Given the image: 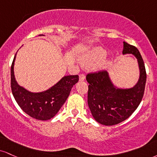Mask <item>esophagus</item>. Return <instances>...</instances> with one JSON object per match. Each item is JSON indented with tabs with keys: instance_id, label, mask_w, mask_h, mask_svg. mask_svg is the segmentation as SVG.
Segmentation results:
<instances>
[{
	"instance_id": "obj_1",
	"label": "esophagus",
	"mask_w": 157,
	"mask_h": 157,
	"mask_svg": "<svg viewBox=\"0 0 157 157\" xmlns=\"http://www.w3.org/2000/svg\"><path fill=\"white\" fill-rule=\"evenodd\" d=\"M85 79H86V75H83V74H80L79 75V80L80 81H83Z\"/></svg>"
}]
</instances>
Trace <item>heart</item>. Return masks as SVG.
Instances as JSON below:
<instances>
[{"instance_id":"heart-1","label":"heart","mask_w":157,"mask_h":157,"mask_svg":"<svg viewBox=\"0 0 157 157\" xmlns=\"http://www.w3.org/2000/svg\"><path fill=\"white\" fill-rule=\"evenodd\" d=\"M107 55L106 50L103 48H96L85 55L82 58V63L84 65L89 67L98 65L106 59Z\"/></svg>"}]
</instances>
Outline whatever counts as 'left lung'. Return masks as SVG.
<instances>
[{
  "mask_svg": "<svg viewBox=\"0 0 157 157\" xmlns=\"http://www.w3.org/2000/svg\"><path fill=\"white\" fill-rule=\"evenodd\" d=\"M123 55L132 54L137 58L140 75L132 88L116 86L106 71L88 74V105L94 118L105 126H113L127 119L139 106L143 99L146 82L145 64L139 50L124 41Z\"/></svg>",
  "mask_w": 157,
  "mask_h": 157,
  "instance_id": "obj_1",
  "label": "left lung"
}]
</instances>
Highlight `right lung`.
I'll list each match as a JSON object with an SVG mask.
<instances>
[{"mask_svg":"<svg viewBox=\"0 0 157 157\" xmlns=\"http://www.w3.org/2000/svg\"><path fill=\"white\" fill-rule=\"evenodd\" d=\"M16 56L17 53L11 67V87L14 99L20 108L32 118L41 121L51 119L67 101L72 87L78 82V75L64 76L48 90L37 93L31 92L20 86L15 79Z\"/></svg>","mask_w":157,"mask_h":157,"instance_id":"1","label":"right lung"}]
</instances>
